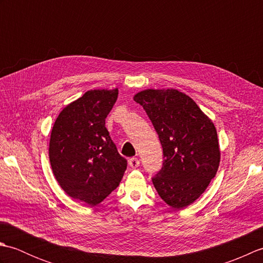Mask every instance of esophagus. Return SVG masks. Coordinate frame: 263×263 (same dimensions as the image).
<instances>
[{
	"mask_svg": "<svg viewBox=\"0 0 263 263\" xmlns=\"http://www.w3.org/2000/svg\"><path fill=\"white\" fill-rule=\"evenodd\" d=\"M139 164H140V161H139L138 158H130L128 159V165H130V167H132V168H137V167L139 166Z\"/></svg>",
	"mask_w": 263,
	"mask_h": 263,
	"instance_id": "obj_1",
	"label": "esophagus"
}]
</instances>
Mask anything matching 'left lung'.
Instances as JSON below:
<instances>
[{"label":"left lung","instance_id":"1","mask_svg":"<svg viewBox=\"0 0 263 263\" xmlns=\"http://www.w3.org/2000/svg\"><path fill=\"white\" fill-rule=\"evenodd\" d=\"M133 99L146 110L163 147L164 163L153 177L154 186L172 208H185L205 191L219 167L215 124L176 89H146Z\"/></svg>","mask_w":263,"mask_h":263}]
</instances>
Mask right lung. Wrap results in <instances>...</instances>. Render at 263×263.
Masks as SVG:
<instances>
[{"mask_svg": "<svg viewBox=\"0 0 263 263\" xmlns=\"http://www.w3.org/2000/svg\"><path fill=\"white\" fill-rule=\"evenodd\" d=\"M119 89H93L66 105L49 139L53 174L72 199L96 205L120 185L126 170L105 127Z\"/></svg>", "mask_w": 263, "mask_h": 263, "instance_id": "1", "label": "right lung"}]
</instances>
